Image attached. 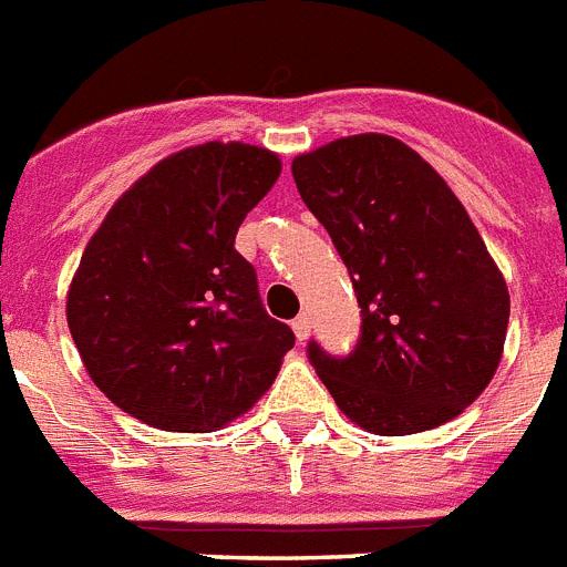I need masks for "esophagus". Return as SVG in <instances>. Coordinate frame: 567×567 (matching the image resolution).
<instances>
[{
  "label": "esophagus",
  "instance_id": "34e87169",
  "mask_svg": "<svg viewBox=\"0 0 567 567\" xmlns=\"http://www.w3.org/2000/svg\"><path fill=\"white\" fill-rule=\"evenodd\" d=\"M290 328H293V333H297L299 342H305V339L311 337V317H308V313H299V317L290 322Z\"/></svg>",
  "mask_w": 567,
  "mask_h": 567
}]
</instances>
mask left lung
I'll use <instances>...</instances> for the list:
<instances>
[{
	"label": "left lung",
	"instance_id": "obj_1",
	"mask_svg": "<svg viewBox=\"0 0 567 567\" xmlns=\"http://www.w3.org/2000/svg\"><path fill=\"white\" fill-rule=\"evenodd\" d=\"M290 171L362 308L348 357L308 344L339 411L379 436L460 416L494 379L511 317L508 285L462 202L385 134L328 142Z\"/></svg>",
	"mask_w": 567,
	"mask_h": 567
}]
</instances>
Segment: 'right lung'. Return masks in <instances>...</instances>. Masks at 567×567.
<instances>
[{
	"label": "right lung",
	"mask_w": 567,
	"mask_h": 567,
	"mask_svg": "<svg viewBox=\"0 0 567 567\" xmlns=\"http://www.w3.org/2000/svg\"><path fill=\"white\" fill-rule=\"evenodd\" d=\"M282 174L245 142L156 162L91 236L68 328L93 385L140 422L208 433L274 385L293 331L270 319L236 230Z\"/></svg>",
	"instance_id": "obj_1"
}]
</instances>
